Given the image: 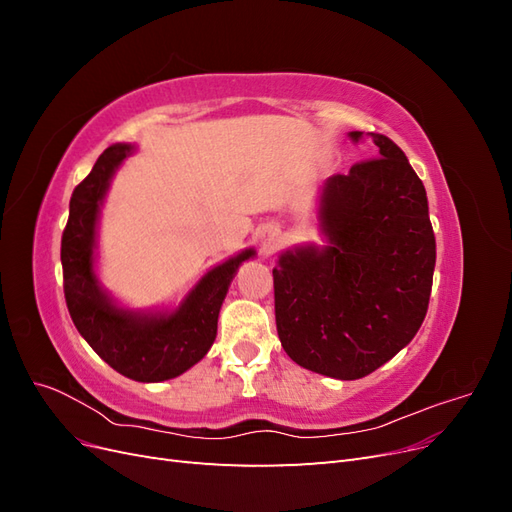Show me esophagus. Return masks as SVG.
<instances>
[{
  "label": "esophagus",
  "instance_id": "esophagus-1",
  "mask_svg": "<svg viewBox=\"0 0 512 512\" xmlns=\"http://www.w3.org/2000/svg\"><path fill=\"white\" fill-rule=\"evenodd\" d=\"M277 247H280V232L273 226L262 228L260 232V250L262 254H273Z\"/></svg>",
  "mask_w": 512,
  "mask_h": 512
}]
</instances>
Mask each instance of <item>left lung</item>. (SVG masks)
I'll return each mask as SVG.
<instances>
[{"label":"left lung","instance_id":"8db88e82","mask_svg":"<svg viewBox=\"0 0 512 512\" xmlns=\"http://www.w3.org/2000/svg\"><path fill=\"white\" fill-rule=\"evenodd\" d=\"M363 132H350L359 141ZM376 158L324 181L329 245L294 247L273 269L275 324L290 359L356 380L412 342L427 314L436 237L427 192L406 153L369 132Z\"/></svg>","mask_w":512,"mask_h":512}]
</instances>
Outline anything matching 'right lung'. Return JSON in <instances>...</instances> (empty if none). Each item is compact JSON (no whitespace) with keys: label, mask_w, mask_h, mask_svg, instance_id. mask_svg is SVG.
Returning <instances> with one entry per match:
<instances>
[{"label":"right lung","mask_w":512,"mask_h":512,"mask_svg":"<svg viewBox=\"0 0 512 512\" xmlns=\"http://www.w3.org/2000/svg\"><path fill=\"white\" fill-rule=\"evenodd\" d=\"M132 151L134 147L126 143L104 149L91 173L72 192L61 237L64 294L74 327L102 361L130 380L162 382L181 376L209 352L218 335L228 286L254 250L232 256L205 273L175 312L141 314L119 307L98 284L94 250L100 205L115 170Z\"/></svg>","instance_id":"right-lung-1"}]
</instances>
